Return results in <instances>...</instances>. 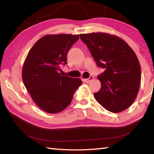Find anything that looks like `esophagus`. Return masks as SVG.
I'll use <instances>...</instances> for the list:
<instances>
[{"label":"esophagus","mask_w":154,"mask_h":154,"mask_svg":"<svg viewBox=\"0 0 154 154\" xmlns=\"http://www.w3.org/2000/svg\"><path fill=\"white\" fill-rule=\"evenodd\" d=\"M93 78H94V77H93V76H90V77L89 78V79H85V81L86 83H89L90 81H92V80L93 79Z\"/></svg>","instance_id":"34e87169"}]
</instances>
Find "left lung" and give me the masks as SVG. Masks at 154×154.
I'll list each match as a JSON object with an SVG mask.
<instances>
[{
	"instance_id": "obj_1",
	"label": "left lung",
	"mask_w": 154,
	"mask_h": 154,
	"mask_svg": "<svg viewBox=\"0 0 154 154\" xmlns=\"http://www.w3.org/2000/svg\"><path fill=\"white\" fill-rule=\"evenodd\" d=\"M80 38L98 66L105 69L97 77L101 87L94 93L96 100L111 112L127 109L136 99L141 79V68L134 51L122 39L110 34H81Z\"/></svg>"
}]
</instances>
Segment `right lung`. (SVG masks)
I'll use <instances>...</instances> for the list:
<instances>
[{
  "mask_svg": "<svg viewBox=\"0 0 154 154\" xmlns=\"http://www.w3.org/2000/svg\"><path fill=\"white\" fill-rule=\"evenodd\" d=\"M79 38V34L46 35L28 52L22 67V80L34 103L45 112L63 110L82 84L79 78L60 73L61 64L67 63L68 51Z\"/></svg>",
  "mask_w": 154,
  "mask_h": 154,
  "instance_id": "1",
  "label": "right lung"
}]
</instances>
